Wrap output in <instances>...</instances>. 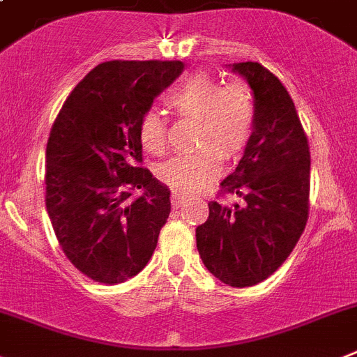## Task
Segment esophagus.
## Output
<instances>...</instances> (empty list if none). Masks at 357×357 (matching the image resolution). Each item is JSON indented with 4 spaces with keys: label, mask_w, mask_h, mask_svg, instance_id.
<instances>
[{
    "label": "esophagus",
    "mask_w": 357,
    "mask_h": 357,
    "mask_svg": "<svg viewBox=\"0 0 357 357\" xmlns=\"http://www.w3.org/2000/svg\"><path fill=\"white\" fill-rule=\"evenodd\" d=\"M185 204H188V198H184V196L178 195V192H173L172 195L173 208H181V207H184Z\"/></svg>",
    "instance_id": "esophagus-1"
}]
</instances>
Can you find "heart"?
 <instances>
[{
    "mask_svg": "<svg viewBox=\"0 0 357 357\" xmlns=\"http://www.w3.org/2000/svg\"><path fill=\"white\" fill-rule=\"evenodd\" d=\"M166 102L178 114L198 116L195 143L200 149L162 162L159 176L178 195H196L218 178L223 157L230 159L246 149L255 127L253 99L246 88L225 86L215 77L198 72L169 88ZM138 132L146 150H165L166 122L159 111L142 114Z\"/></svg>",
    "mask_w": 357,
    "mask_h": 357,
    "instance_id": "1",
    "label": "heart"
}]
</instances>
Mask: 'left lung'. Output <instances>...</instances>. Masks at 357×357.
I'll return each mask as SVG.
<instances>
[{"label": "left lung", "instance_id": "1", "mask_svg": "<svg viewBox=\"0 0 357 357\" xmlns=\"http://www.w3.org/2000/svg\"><path fill=\"white\" fill-rule=\"evenodd\" d=\"M253 91L255 127L221 188L244 205L208 204L196 228L204 266L230 287L267 280L296 248L308 221L310 146L287 88L255 61L228 65Z\"/></svg>", "mask_w": 357, "mask_h": 357}]
</instances>
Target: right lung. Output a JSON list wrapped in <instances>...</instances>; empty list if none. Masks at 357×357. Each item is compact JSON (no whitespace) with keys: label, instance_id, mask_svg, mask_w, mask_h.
Listing matches in <instances>:
<instances>
[{"label":"right lung","instance_id":"right-lung-1","mask_svg":"<svg viewBox=\"0 0 357 357\" xmlns=\"http://www.w3.org/2000/svg\"><path fill=\"white\" fill-rule=\"evenodd\" d=\"M182 72V61H104L52 123L45 208L63 253L93 281L123 283L152 258L172 204L168 185L138 166V123Z\"/></svg>","mask_w":357,"mask_h":357}]
</instances>
